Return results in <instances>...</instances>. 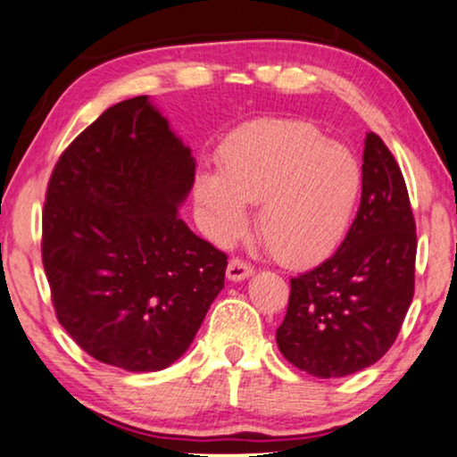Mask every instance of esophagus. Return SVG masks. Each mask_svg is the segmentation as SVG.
Returning a JSON list of instances; mask_svg holds the SVG:
<instances>
[{
  "instance_id": "1",
  "label": "esophagus",
  "mask_w": 457,
  "mask_h": 457,
  "mask_svg": "<svg viewBox=\"0 0 457 457\" xmlns=\"http://www.w3.org/2000/svg\"><path fill=\"white\" fill-rule=\"evenodd\" d=\"M253 273H254L253 265L242 259H231L228 265V271H226L229 281H244V279H248Z\"/></svg>"
}]
</instances>
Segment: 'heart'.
Wrapping results in <instances>:
<instances>
[{
	"label": "heart",
	"instance_id": "b5f03b06",
	"mask_svg": "<svg viewBox=\"0 0 457 457\" xmlns=\"http://www.w3.org/2000/svg\"><path fill=\"white\" fill-rule=\"evenodd\" d=\"M362 171L350 149L329 143L306 121H267L226 151L220 176L201 173L195 198L204 228L231 242L246 228L242 207H256V234L286 265H311L344 240Z\"/></svg>",
	"mask_w": 457,
	"mask_h": 457
}]
</instances>
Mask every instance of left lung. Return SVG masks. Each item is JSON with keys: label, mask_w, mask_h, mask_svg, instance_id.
<instances>
[{"label": "left lung", "mask_w": 457, "mask_h": 457, "mask_svg": "<svg viewBox=\"0 0 457 457\" xmlns=\"http://www.w3.org/2000/svg\"><path fill=\"white\" fill-rule=\"evenodd\" d=\"M416 223L400 165L366 134L362 196L342 246L290 279L275 339L295 369L331 378L375 364L402 329L414 295Z\"/></svg>", "instance_id": "obj_1"}]
</instances>
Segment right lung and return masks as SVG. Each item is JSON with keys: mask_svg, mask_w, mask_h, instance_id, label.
Segmentation results:
<instances>
[{"mask_svg": "<svg viewBox=\"0 0 457 457\" xmlns=\"http://www.w3.org/2000/svg\"><path fill=\"white\" fill-rule=\"evenodd\" d=\"M195 165L146 95L105 109L55 163L43 267L57 320L99 362L167 369L223 290L228 256L178 213Z\"/></svg>", "mask_w": 457, "mask_h": 457, "instance_id": "1", "label": "right lung"}]
</instances>
